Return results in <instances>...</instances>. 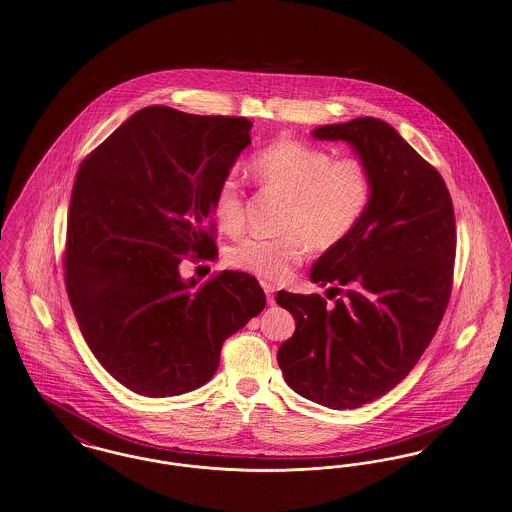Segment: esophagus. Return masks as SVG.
Segmentation results:
<instances>
[{"instance_id": "obj_1", "label": "esophagus", "mask_w": 512, "mask_h": 512, "mask_svg": "<svg viewBox=\"0 0 512 512\" xmlns=\"http://www.w3.org/2000/svg\"><path fill=\"white\" fill-rule=\"evenodd\" d=\"M262 287H264V291H266V296H268L269 304H273V287L268 285V283H262Z\"/></svg>"}]
</instances>
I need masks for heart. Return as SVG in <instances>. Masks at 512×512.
<instances>
[{
  "label": "heart",
  "instance_id": "heart-1",
  "mask_svg": "<svg viewBox=\"0 0 512 512\" xmlns=\"http://www.w3.org/2000/svg\"><path fill=\"white\" fill-rule=\"evenodd\" d=\"M250 173L264 187L283 198L287 208L281 221L285 235L277 239H244L231 246L225 260L231 268L266 283L291 277L308 246L329 250L343 243L366 214L372 200V177L356 158L333 160L329 152L300 140L271 142L250 162ZM244 200L235 173L217 185L212 210L221 231L233 235L243 229Z\"/></svg>",
  "mask_w": 512,
  "mask_h": 512
}]
</instances>
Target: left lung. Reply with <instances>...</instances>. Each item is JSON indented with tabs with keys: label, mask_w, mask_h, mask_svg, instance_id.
I'll use <instances>...</instances> for the list:
<instances>
[{
	"label": "left lung",
	"mask_w": 512,
	"mask_h": 512,
	"mask_svg": "<svg viewBox=\"0 0 512 512\" xmlns=\"http://www.w3.org/2000/svg\"><path fill=\"white\" fill-rule=\"evenodd\" d=\"M312 136L349 144L370 171L372 200L356 229L310 271L312 283L343 298L329 306L320 295L275 296L296 322L277 362L300 397L360 408L408 376L441 323L453 283L455 210L441 175L389 123L356 117Z\"/></svg>",
	"instance_id": "1"
}]
</instances>
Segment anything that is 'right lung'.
Returning <instances> with one entry per match:
<instances>
[{
	"mask_svg": "<svg viewBox=\"0 0 512 512\" xmlns=\"http://www.w3.org/2000/svg\"><path fill=\"white\" fill-rule=\"evenodd\" d=\"M244 117L150 106L82 162L71 194L65 285L84 341L121 385L175 397L208 383L227 337L266 306L258 281L225 269L183 279L189 252L214 260L212 198L250 144Z\"/></svg>",
	"mask_w": 512,
	"mask_h": 512,
	"instance_id": "right-lung-1",
	"label": "right lung"
}]
</instances>
